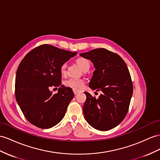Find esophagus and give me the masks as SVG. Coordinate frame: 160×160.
I'll return each mask as SVG.
<instances>
[{
	"label": "esophagus",
	"instance_id": "34e87169",
	"mask_svg": "<svg viewBox=\"0 0 160 160\" xmlns=\"http://www.w3.org/2000/svg\"><path fill=\"white\" fill-rule=\"evenodd\" d=\"M73 93H74V95H77L78 93L79 92V91H76V90H73Z\"/></svg>",
	"mask_w": 160,
	"mask_h": 160
}]
</instances>
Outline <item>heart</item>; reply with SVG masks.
Listing matches in <instances>:
<instances>
[{
	"label": "heart",
	"instance_id": "obj_1",
	"mask_svg": "<svg viewBox=\"0 0 160 160\" xmlns=\"http://www.w3.org/2000/svg\"><path fill=\"white\" fill-rule=\"evenodd\" d=\"M77 63L78 64L80 68L83 71L87 70L90 68V62L89 61L83 57H80V58L76 60ZM66 68H67V63H63L60 67V72L62 75H65L66 73ZM64 85L66 87L72 88L73 90L76 91H80V90L84 88V82L81 78H69L64 81Z\"/></svg>",
	"mask_w": 160,
	"mask_h": 160
}]
</instances>
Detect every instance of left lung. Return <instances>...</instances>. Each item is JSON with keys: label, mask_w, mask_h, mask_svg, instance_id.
I'll use <instances>...</instances> for the list:
<instances>
[{"label": "left lung", "mask_w": 160, "mask_h": 160, "mask_svg": "<svg viewBox=\"0 0 160 160\" xmlns=\"http://www.w3.org/2000/svg\"><path fill=\"white\" fill-rule=\"evenodd\" d=\"M80 56L91 60L96 69L89 87L103 92L98 99L84 92L85 119L95 129H112L124 120L128 111L133 92L128 69L120 55L103 48L81 53Z\"/></svg>", "instance_id": "left-lung-1"}]
</instances>
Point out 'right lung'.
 Segmentation results:
<instances>
[{"label":"right lung","mask_w":160,"mask_h":160,"mask_svg":"<svg viewBox=\"0 0 160 160\" xmlns=\"http://www.w3.org/2000/svg\"><path fill=\"white\" fill-rule=\"evenodd\" d=\"M76 53L45 44L32 49L19 63L15 78V98L31 124L50 128L63 119L74 94L72 88L61 85L58 92L52 95L49 87L61 85V65Z\"/></svg>","instance_id":"right-lung-1"}]
</instances>
